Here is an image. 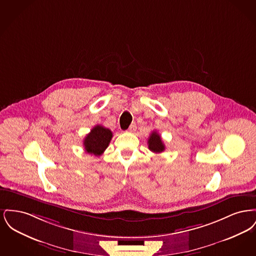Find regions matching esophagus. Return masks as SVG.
I'll return each mask as SVG.
<instances>
[{
    "label": "esophagus",
    "mask_w": 256,
    "mask_h": 256,
    "mask_svg": "<svg viewBox=\"0 0 256 256\" xmlns=\"http://www.w3.org/2000/svg\"><path fill=\"white\" fill-rule=\"evenodd\" d=\"M135 130H136V124H135V122H132V124H130V128L128 130V132H134Z\"/></svg>",
    "instance_id": "34e87169"
}]
</instances>
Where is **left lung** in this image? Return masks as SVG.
<instances>
[{
	"label": "left lung",
	"instance_id": "1",
	"mask_svg": "<svg viewBox=\"0 0 256 256\" xmlns=\"http://www.w3.org/2000/svg\"><path fill=\"white\" fill-rule=\"evenodd\" d=\"M148 150L156 152V154H159L165 150V145L156 130L152 132L148 139Z\"/></svg>",
	"mask_w": 256,
	"mask_h": 256
}]
</instances>
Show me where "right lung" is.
<instances>
[{
    "mask_svg": "<svg viewBox=\"0 0 256 256\" xmlns=\"http://www.w3.org/2000/svg\"><path fill=\"white\" fill-rule=\"evenodd\" d=\"M112 135L110 128L97 124L86 135L84 140L86 152L95 156H100L110 145Z\"/></svg>",
    "mask_w": 256,
    "mask_h": 256,
    "instance_id": "1",
    "label": "right lung"
}]
</instances>
